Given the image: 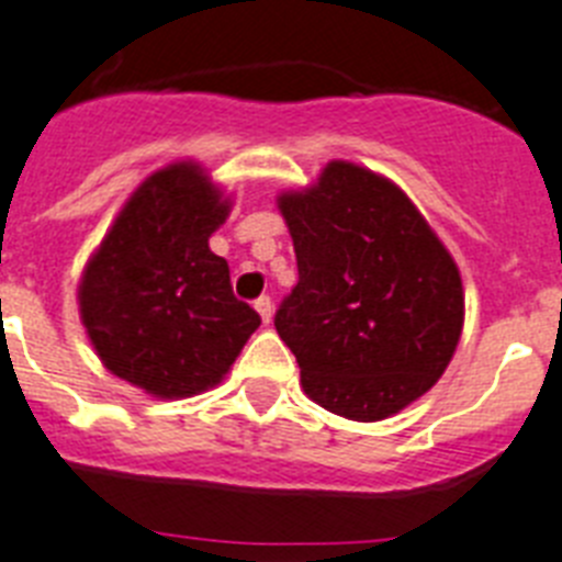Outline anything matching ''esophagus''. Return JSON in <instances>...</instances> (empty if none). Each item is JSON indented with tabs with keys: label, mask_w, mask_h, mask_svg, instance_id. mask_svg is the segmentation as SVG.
<instances>
[{
	"label": "esophagus",
	"mask_w": 562,
	"mask_h": 562,
	"mask_svg": "<svg viewBox=\"0 0 562 562\" xmlns=\"http://www.w3.org/2000/svg\"><path fill=\"white\" fill-rule=\"evenodd\" d=\"M254 308H257V314H259V319H262V323H271V317H273V305H271V296H259L257 303H254Z\"/></svg>",
	"instance_id": "obj_1"
}]
</instances>
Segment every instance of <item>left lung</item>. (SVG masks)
Instances as JSON below:
<instances>
[{"label": "left lung", "instance_id": "8db88e82", "mask_svg": "<svg viewBox=\"0 0 562 562\" xmlns=\"http://www.w3.org/2000/svg\"><path fill=\"white\" fill-rule=\"evenodd\" d=\"M277 209L300 282L273 325L300 362V385L339 417H394L457 351L465 294L454 257L397 182L346 159L282 191Z\"/></svg>", "mask_w": 562, "mask_h": 562}]
</instances>
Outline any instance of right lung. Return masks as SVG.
<instances>
[{
  "label": "right lung",
  "instance_id": "1",
  "mask_svg": "<svg viewBox=\"0 0 562 562\" xmlns=\"http://www.w3.org/2000/svg\"><path fill=\"white\" fill-rule=\"evenodd\" d=\"M231 196L193 159L145 177L85 262L79 319L99 362L157 400H186L225 380L259 314L231 291L209 239Z\"/></svg>",
  "mask_w": 562,
  "mask_h": 562
}]
</instances>
